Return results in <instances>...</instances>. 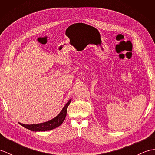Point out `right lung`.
<instances>
[{"instance_id": "add662e5", "label": "right lung", "mask_w": 155, "mask_h": 155, "mask_svg": "<svg viewBox=\"0 0 155 155\" xmlns=\"http://www.w3.org/2000/svg\"><path fill=\"white\" fill-rule=\"evenodd\" d=\"M71 102V99L69 100L68 103L66 104L64 108H62L61 112L59 113L57 117L54 118L49 121L45 122V123H42L40 124H25L20 123L19 124L21 126L24 127L25 128L29 129L32 131H46V130H51L54 129V128H57L60 126V125L63 123V121L65 119V117L67 116V107L69 104H70Z\"/></svg>"}]
</instances>
